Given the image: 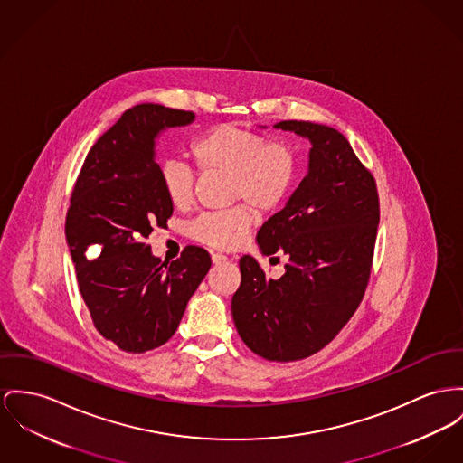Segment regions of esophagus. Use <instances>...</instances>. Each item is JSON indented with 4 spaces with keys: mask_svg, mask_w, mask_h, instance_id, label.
<instances>
[{
    "mask_svg": "<svg viewBox=\"0 0 463 463\" xmlns=\"http://www.w3.org/2000/svg\"><path fill=\"white\" fill-rule=\"evenodd\" d=\"M228 258L222 254V252H214L213 254V263H216V265H219V263H224Z\"/></svg>",
    "mask_w": 463,
    "mask_h": 463,
    "instance_id": "esophagus-1",
    "label": "esophagus"
}]
</instances>
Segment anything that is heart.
Returning <instances> with one entry per match:
<instances>
[{
    "instance_id": "1",
    "label": "heart",
    "mask_w": 463,
    "mask_h": 463,
    "mask_svg": "<svg viewBox=\"0 0 463 463\" xmlns=\"http://www.w3.org/2000/svg\"><path fill=\"white\" fill-rule=\"evenodd\" d=\"M198 168L232 179V200H242L256 214L276 211L295 184L298 159L291 146L235 124H221L202 135L191 147ZM159 184L175 209L193 203L194 174L181 159H166L159 166ZM250 226L244 207L209 213L191 224L194 241L216 249L239 246Z\"/></svg>"
}]
</instances>
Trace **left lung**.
<instances>
[{"mask_svg":"<svg viewBox=\"0 0 463 463\" xmlns=\"http://www.w3.org/2000/svg\"><path fill=\"white\" fill-rule=\"evenodd\" d=\"M274 128L310 142L307 175L256 235L265 256L279 252L289 261L280 278L270 279L252 256H242L232 314L250 351L270 362H295L335 339L360 306L379 198L372 174L335 128L308 121Z\"/></svg>","mask_w":463,"mask_h":463,"instance_id":"obj_1","label":"left lung"}]
</instances>
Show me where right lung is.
Segmentation results:
<instances>
[{
	"mask_svg": "<svg viewBox=\"0 0 463 463\" xmlns=\"http://www.w3.org/2000/svg\"><path fill=\"white\" fill-rule=\"evenodd\" d=\"M193 112L142 103L99 137L84 161L66 214V242L96 330L126 353L170 339L211 269L205 249L187 246L168 263L146 239L174 205L159 184L156 138L187 126Z\"/></svg>",
	"mask_w": 463,
	"mask_h": 463,
	"instance_id": "add662e5",
	"label": "right lung"
}]
</instances>
